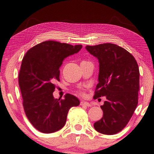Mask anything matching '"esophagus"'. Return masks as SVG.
<instances>
[{
	"label": "esophagus",
	"mask_w": 154,
	"mask_h": 154,
	"mask_svg": "<svg viewBox=\"0 0 154 154\" xmlns=\"http://www.w3.org/2000/svg\"><path fill=\"white\" fill-rule=\"evenodd\" d=\"M80 105L81 106H88V107H89V106H91V105L89 104L88 102H83V101H82V102H80Z\"/></svg>",
	"instance_id": "obj_1"
}]
</instances>
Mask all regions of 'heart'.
<instances>
[{"label":"heart","mask_w":154,"mask_h":154,"mask_svg":"<svg viewBox=\"0 0 154 154\" xmlns=\"http://www.w3.org/2000/svg\"><path fill=\"white\" fill-rule=\"evenodd\" d=\"M77 93L79 94V96H85V92L84 91V90H83V89H80V90L77 91Z\"/></svg>","instance_id":"heart-1"}]
</instances>
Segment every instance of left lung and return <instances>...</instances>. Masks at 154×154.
<instances>
[{
    "label": "left lung",
    "instance_id": "left-lung-1",
    "mask_svg": "<svg viewBox=\"0 0 154 154\" xmlns=\"http://www.w3.org/2000/svg\"><path fill=\"white\" fill-rule=\"evenodd\" d=\"M85 48L100 63L99 82L94 99L106 97L100 106L103 117L94 127L100 133L114 135L127 126L138 104L137 63L127 50L114 44L86 46Z\"/></svg>",
    "mask_w": 154,
    "mask_h": 154
}]
</instances>
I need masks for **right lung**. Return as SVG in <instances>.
Returning a JSON list of instances; mask_svg holds the SVG:
<instances>
[{
  "label": "right lung",
  "mask_w": 154,
  "mask_h": 154,
  "mask_svg": "<svg viewBox=\"0 0 154 154\" xmlns=\"http://www.w3.org/2000/svg\"><path fill=\"white\" fill-rule=\"evenodd\" d=\"M82 48V45L44 41L31 48L22 60L19 85L23 109L31 124L42 133L62 128L70 108L79 105V100L71 94H65V99H54L52 93L54 82L60 81L59 67L64 58Z\"/></svg>",
  "instance_id": "1"
}]
</instances>
